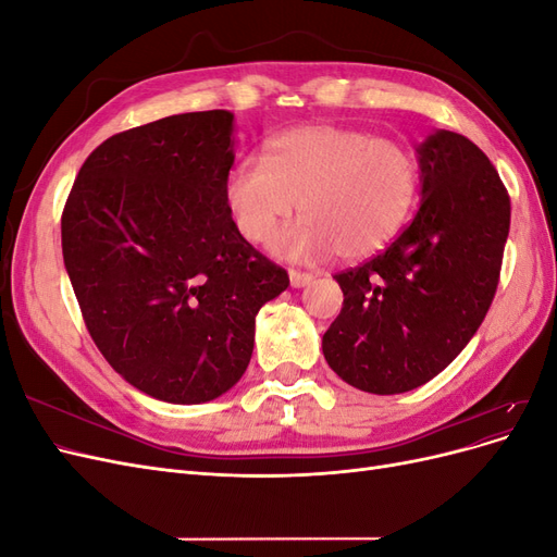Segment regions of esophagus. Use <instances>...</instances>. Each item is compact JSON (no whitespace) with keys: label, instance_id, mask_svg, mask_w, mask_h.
Listing matches in <instances>:
<instances>
[{"label":"esophagus","instance_id":"1","mask_svg":"<svg viewBox=\"0 0 557 557\" xmlns=\"http://www.w3.org/2000/svg\"><path fill=\"white\" fill-rule=\"evenodd\" d=\"M288 276H290V285H293V288H305V285H309V283L313 281V276H311V274L297 272V269H290Z\"/></svg>","mask_w":557,"mask_h":557}]
</instances>
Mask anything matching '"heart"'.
Returning a JSON list of instances; mask_svg holds the SVG:
<instances>
[{
    "mask_svg": "<svg viewBox=\"0 0 557 557\" xmlns=\"http://www.w3.org/2000/svg\"><path fill=\"white\" fill-rule=\"evenodd\" d=\"M416 193L418 162L407 146L334 125L276 134L264 162L239 160L223 185L232 223L250 244H264L299 209L305 218L272 244L297 262L372 256L407 223Z\"/></svg>",
    "mask_w": 557,
    "mask_h": 557,
    "instance_id": "b5f03b06",
    "label": "heart"
}]
</instances>
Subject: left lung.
Here are the masks:
<instances>
[{"instance_id":"8db88e82","label":"left lung","mask_w":557,"mask_h":557,"mask_svg":"<svg viewBox=\"0 0 557 557\" xmlns=\"http://www.w3.org/2000/svg\"><path fill=\"white\" fill-rule=\"evenodd\" d=\"M416 158L411 225L334 276L344 307L323 334L334 374L374 395L409 393L460 356L491 309L509 237V195L476 144L434 129Z\"/></svg>"}]
</instances>
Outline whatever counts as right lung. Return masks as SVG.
<instances>
[{"mask_svg": "<svg viewBox=\"0 0 557 557\" xmlns=\"http://www.w3.org/2000/svg\"><path fill=\"white\" fill-rule=\"evenodd\" d=\"M232 162L234 113L170 115L99 144L64 205V267L92 342L160 401L225 395L258 311L290 285L232 223Z\"/></svg>", "mask_w": 557, "mask_h": 557, "instance_id": "obj_1", "label": "right lung"}]
</instances>
